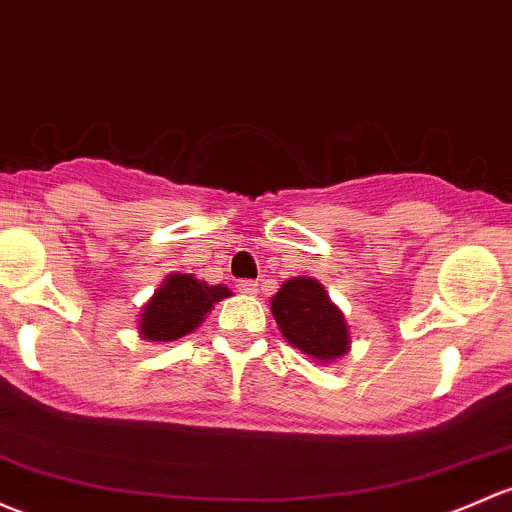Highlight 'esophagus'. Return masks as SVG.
Instances as JSON below:
<instances>
[{
	"mask_svg": "<svg viewBox=\"0 0 512 512\" xmlns=\"http://www.w3.org/2000/svg\"><path fill=\"white\" fill-rule=\"evenodd\" d=\"M235 287H238V292H242V294H255L257 292L255 279H238V284H235Z\"/></svg>",
	"mask_w": 512,
	"mask_h": 512,
	"instance_id": "34e87169",
	"label": "esophagus"
}]
</instances>
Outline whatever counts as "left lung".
Here are the masks:
<instances>
[{
    "label": "left lung",
    "instance_id": "left-lung-1",
    "mask_svg": "<svg viewBox=\"0 0 512 512\" xmlns=\"http://www.w3.org/2000/svg\"><path fill=\"white\" fill-rule=\"evenodd\" d=\"M272 314L284 338L319 363L348 351V326L328 299L326 289L311 277H294L272 297Z\"/></svg>",
    "mask_w": 512,
    "mask_h": 512
}]
</instances>
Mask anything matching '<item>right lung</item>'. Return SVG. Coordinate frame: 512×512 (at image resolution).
Returning <instances> with one entry per match:
<instances>
[{"label":"right lung","instance_id":"1","mask_svg":"<svg viewBox=\"0 0 512 512\" xmlns=\"http://www.w3.org/2000/svg\"><path fill=\"white\" fill-rule=\"evenodd\" d=\"M230 297L223 284L198 282L193 274H171L154 299L144 306L139 331L147 341H174L203 321L215 301Z\"/></svg>","mask_w":512,"mask_h":512}]
</instances>
